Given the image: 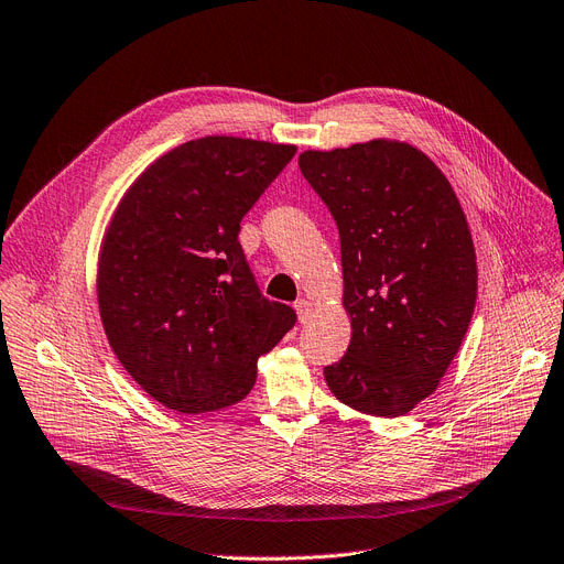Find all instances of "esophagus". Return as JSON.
I'll list each match as a JSON object with an SVG mask.
<instances>
[{"label":"esophagus","instance_id":"esophagus-1","mask_svg":"<svg viewBox=\"0 0 564 564\" xmlns=\"http://www.w3.org/2000/svg\"><path fill=\"white\" fill-rule=\"evenodd\" d=\"M295 311H297V317H300V323H306V321H308V317H311L313 304H311L308 300H297V302H295Z\"/></svg>","mask_w":564,"mask_h":564}]
</instances>
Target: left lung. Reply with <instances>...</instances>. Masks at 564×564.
I'll return each instance as SVG.
<instances>
[{
    "label": "left lung",
    "mask_w": 564,
    "mask_h": 564,
    "mask_svg": "<svg viewBox=\"0 0 564 564\" xmlns=\"http://www.w3.org/2000/svg\"><path fill=\"white\" fill-rule=\"evenodd\" d=\"M340 237L343 306L352 338L325 366L332 394L399 417L429 399L473 321L477 256L447 177L417 147L369 140L300 154Z\"/></svg>",
    "instance_id": "1"
}]
</instances>
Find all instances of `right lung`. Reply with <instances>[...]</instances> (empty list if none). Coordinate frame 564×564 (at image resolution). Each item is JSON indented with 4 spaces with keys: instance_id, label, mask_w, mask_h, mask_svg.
<instances>
[{
    "instance_id": "obj_1",
    "label": "right lung",
    "mask_w": 564,
    "mask_h": 564,
    "mask_svg": "<svg viewBox=\"0 0 564 564\" xmlns=\"http://www.w3.org/2000/svg\"><path fill=\"white\" fill-rule=\"evenodd\" d=\"M295 152L232 135L188 140L147 167L110 218L96 272L101 323L129 376L170 410L239 403L258 357L297 321L260 295L239 243L243 214Z\"/></svg>"
}]
</instances>
